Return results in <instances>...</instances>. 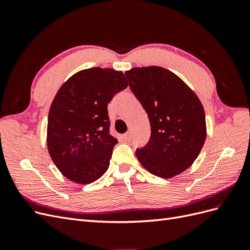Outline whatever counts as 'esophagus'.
<instances>
[{"instance_id":"obj_1","label":"esophagus","mask_w":250,"mask_h":250,"mask_svg":"<svg viewBox=\"0 0 250 250\" xmlns=\"http://www.w3.org/2000/svg\"><path fill=\"white\" fill-rule=\"evenodd\" d=\"M131 138H132V133H131V131H128V132H126V133L123 135V139H124V140H126V141H130V140H131Z\"/></svg>"}]
</instances>
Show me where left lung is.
<instances>
[{
  "instance_id": "1",
  "label": "left lung",
  "mask_w": 250,
  "mask_h": 250,
  "mask_svg": "<svg viewBox=\"0 0 250 250\" xmlns=\"http://www.w3.org/2000/svg\"><path fill=\"white\" fill-rule=\"evenodd\" d=\"M125 75L151 126L147 145L135 151L138 160L158 177L178 175L191 167L206 142V113L200 100L164 67H133Z\"/></svg>"
}]
</instances>
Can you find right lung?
I'll use <instances>...</instances> for the list:
<instances>
[{"instance_id":"right-lung-1","label":"right lung","mask_w":250,"mask_h":250,"mask_svg":"<svg viewBox=\"0 0 250 250\" xmlns=\"http://www.w3.org/2000/svg\"><path fill=\"white\" fill-rule=\"evenodd\" d=\"M127 86L121 71L90 67L58 89L49 111L47 145L63 176L88 185L107 171L118 143L109 133L107 104Z\"/></svg>"}]
</instances>
